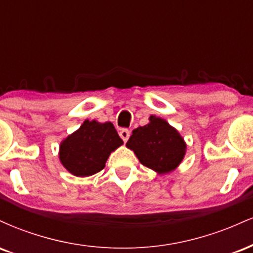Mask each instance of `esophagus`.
I'll use <instances>...</instances> for the list:
<instances>
[{"label": "esophagus", "mask_w": 253, "mask_h": 253, "mask_svg": "<svg viewBox=\"0 0 253 253\" xmlns=\"http://www.w3.org/2000/svg\"><path fill=\"white\" fill-rule=\"evenodd\" d=\"M119 135H120L121 139H123L125 143H126V141L128 140V138H129V135H130V130L127 129V128L120 129V132H119Z\"/></svg>", "instance_id": "esophagus-1"}]
</instances>
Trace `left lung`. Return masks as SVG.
Returning <instances> with one entry per match:
<instances>
[{
    "label": "left lung",
    "instance_id": "1",
    "mask_svg": "<svg viewBox=\"0 0 253 253\" xmlns=\"http://www.w3.org/2000/svg\"><path fill=\"white\" fill-rule=\"evenodd\" d=\"M126 146L134 151L141 164L159 173L169 172L178 167L187 147L173 127L153 115L150 124L133 130Z\"/></svg>",
    "mask_w": 253,
    "mask_h": 253
}]
</instances>
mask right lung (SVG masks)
Here are the masks:
<instances>
[{
    "mask_svg": "<svg viewBox=\"0 0 253 253\" xmlns=\"http://www.w3.org/2000/svg\"><path fill=\"white\" fill-rule=\"evenodd\" d=\"M123 143L112 123L85 120L60 144L59 158L72 175L90 176L103 169L110 152Z\"/></svg>",
    "mask_w": 253,
    "mask_h": 253,
    "instance_id": "obj_1",
    "label": "right lung"
}]
</instances>
